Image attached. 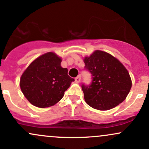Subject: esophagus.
Wrapping results in <instances>:
<instances>
[{
  "label": "esophagus",
  "instance_id": "1",
  "mask_svg": "<svg viewBox=\"0 0 149 149\" xmlns=\"http://www.w3.org/2000/svg\"><path fill=\"white\" fill-rule=\"evenodd\" d=\"M80 80H81V76H80V75L78 76L76 78H75V81H76V83H80Z\"/></svg>",
  "mask_w": 149,
  "mask_h": 149
}]
</instances>
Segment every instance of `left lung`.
<instances>
[{
	"mask_svg": "<svg viewBox=\"0 0 149 149\" xmlns=\"http://www.w3.org/2000/svg\"><path fill=\"white\" fill-rule=\"evenodd\" d=\"M85 69L91 73L90 85H82L86 103L101 111L116 107L130 91L129 73L120 61L109 53L97 50L84 59Z\"/></svg>",
	"mask_w": 149,
	"mask_h": 149,
	"instance_id": "obj_1",
	"label": "left lung"
}]
</instances>
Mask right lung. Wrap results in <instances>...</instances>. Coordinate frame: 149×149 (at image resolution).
<instances>
[{
    "mask_svg": "<svg viewBox=\"0 0 149 149\" xmlns=\"http://www.w3.org/2000/svg\"><path fill=\"white\" fill-rule=\"evenodd\" d=\"M61 59L53 52L38 57L20 78V88L31 104L39 108L49 107L59 102L74 81L68 69L61 66Z\"/></svg>",
    "mask_w": 149,
    "mask_h": 149,
    "instance_id": "right-lung-1",
    "label": "right lung"
}]
</instances>
